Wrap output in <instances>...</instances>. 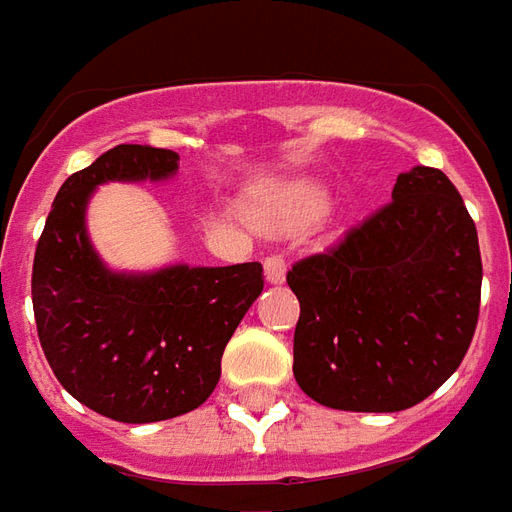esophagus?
<instances>
[{
	"label": "esophagus",
	"instance_id": "esophagus-1",
	"mask_svg": "<svg viewBox=\"0 0 512 512\" xmlns=\"http://www.w3.org/2000/svg\"><path fill=\"white\" fill-rule=\"evenodd\" d=\"M264 278H267V284H284L286 281V262L284 256H267L264 259Z\"/></svg>",
	"mask_w": 512,
	"mask_h": 512
}]
</instances>
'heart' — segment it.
<instances>
[{
  "label": "heart",
  "instance_id": "heart-1",
  "mask_svg": "<svg viewBox=\"0 0 512 512\" xmlns=\"http://www.w3.org/2000/svg\"><path fill=\"white\" fill-rule=\"evenodd\" d=\"M331 206V195L314 179H289L262 192L253 204L256 223L273 231H297L317 223Z\"/></svg>",
  "mask_w": 512,
  "mask_h": 512
}]
</instances>
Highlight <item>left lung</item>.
<instances>
[{"instance_id":"obj_1","label":"left lung","mask_w":512,"mask_h":512,"mask_svg":"<svg viewBox=\"0 0 512 512\" xmlns=\"http://www.w3.org/2000/svg\"><path fill=\"white\" fill-rule=\"evenodd\" d=\"M295 380L336 411H405L444 386L480 314L477 228L455 184L416 165L339 248L297 262Z\"/></svg>"}]
</instances>
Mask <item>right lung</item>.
Masks as SVG:
<instances>
[{
  "instance_id": "add662e5",
  "label": "right lung",
  "mask_w": 512,
  "mask_h": 512,
  "mask_svg": "<svg viewBox=\"0 0 512 512\" xmlns=\"http://www.w3.org/2000/svg\"><path fill=\"white\" fill-rule=\"evenodd\" d=\"M176 170L168 148H110L65 179L35 248L43 355L71 397L115 422H162L204 405L228 339L264 289L259 262L129 273L101 259L88 234L93 192L107 181H168Z\"/></svg>"
}]
</instances>
